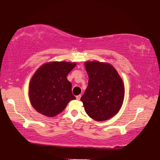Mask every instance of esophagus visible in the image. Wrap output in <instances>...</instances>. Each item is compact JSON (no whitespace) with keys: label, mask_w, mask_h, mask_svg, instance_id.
<instances>
[{"label":"esophagus","mask_w":160,"mask_h":160,"mask_svg":"<svg viewBox=\"0 0 160 160\" xmlns=\"http://www.w3.org/2000/svg\"><path fill=\"white\" fill-rule=\"evenodd\" d=\"M76 98H77V100H79V99H81V95H77Z\"/></svg>","instance_id":"obj_1"}]
</instances>
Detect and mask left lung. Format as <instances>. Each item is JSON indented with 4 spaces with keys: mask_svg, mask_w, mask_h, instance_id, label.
Masks as SVG:
<instances>
[{
    "mask_svg": "<svg viewBox=\"0 0 160 160\" xmlns=\"http://www.w3.org/2000/svg\"><path fill=\"white\" fill-rule=\"evenodd\" d=\"M88 87L81 98L86 113L97 121L111 118L118 112L124 99V85L113 66L98 61L86 62Z\"/></svg>",
    "mask_w": 160,
    "mask_h": 160,
    "instance_id": "obj_1",
    "label": "left lung"
}]
</instances>
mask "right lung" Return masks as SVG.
<instances>
[{
  "instance_id": "obj_1",
  "label": "right lung",
  "mask_w": 160,
  "mask_h": 160,
  "mask_svg": "<svg viewBox=\"0 0 160 160\" xmlns=\"http://www.w3.org/2000/svg\"><path fill=\"white\" fill-rule=\"evenodd\" d=\"M76 64L68 62L46 63L36 71L29 86V98L32 106L41 114L53 117L76 98L72 93V83L68 74Z\"/></svg>"
}]
</instances>
